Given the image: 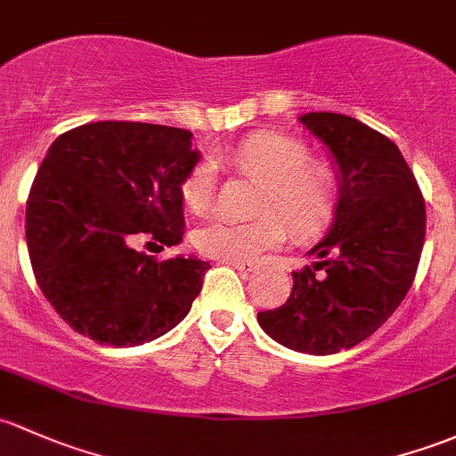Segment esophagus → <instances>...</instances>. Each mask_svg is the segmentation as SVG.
<instances>
[{"label": "esophagus", "mask_w": 456, "mask_h": 456, "mask_svg": "<svg viewBox=\"0 0 456 456\" xmlns=\"http://www.w3.org/2000/svg\"><path fill=\"white\" fill-rule=\"evenodd\" d=\"M223 265H229V266L238 268V271H247V273L256 271V265H251V262H240V260H223Z\"/></svg>", "instance_id": "1"}]
</instances>
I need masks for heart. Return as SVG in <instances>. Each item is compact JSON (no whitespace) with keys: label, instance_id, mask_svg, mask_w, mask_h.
Masks as SVG:
<instances>
[{"label":"heart","instance_id":"1","mask_svg":"<svg viewBox=\"0 0 456 456\" xmlns=\"http://www.w3.org/2000/svg\"><path fill=\"white\" fill-rule=\"evenodd\" d=\"M232 164L242 175L265 181L260 212L285 216L297 236H313L332 216L334 175L323 161L310 159V148L286 133H256L233 148ZM185 205L191 212H205L216 194V166L200 159L185 176ZM289 236L284 221L274 215L256 220H232L216 216L194 232L200 253L216 260H256L277 248Z\"/></svg>","mask_w":456,"mask_h":456}]
</instances>
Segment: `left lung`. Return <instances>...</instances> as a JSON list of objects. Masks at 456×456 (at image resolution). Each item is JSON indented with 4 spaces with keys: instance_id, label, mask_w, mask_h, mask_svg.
Returning <instances> with one entry per match:
<instances>
[{
    "instance_id": "obj_1",
    "label": "left lung",
    "mask_w": 456,
    "mask_h": 456,
    "mask_svg": "<svg viewBox=\"0 0 456 456\" xmlns=\"http://www.w3.org/2000/svg\"><path fill=\"white\" fill-rule=\"evenodd\" d=\"M301 124L332 152L338 200L332 227L292 273L290 297L257 313L262 330L295 352L328 356L371 337L413 286L426 238V205L400 148L341 113Z\"/></svg>"
}]
</instances>
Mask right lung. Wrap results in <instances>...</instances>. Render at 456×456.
<instances>
[{"mask_svg": "<svg viewBox=\"0 0 456 456\" xmlns=\"http://www.w3.org/2000/svg\"><path fill=\"white\" fill-rule=\"evenodd\" d=\"M196 164L191 133L161 124L91 122L56 137L28 196L26 242L38 289L69 328L135 347L190 313L209 262L157 260L135 242L183 240L181 185Z\"/></svg>", "mask_w": 456, "mask_h": 456, "instance_id": "1", "label": "right lung"}]
</instances>
